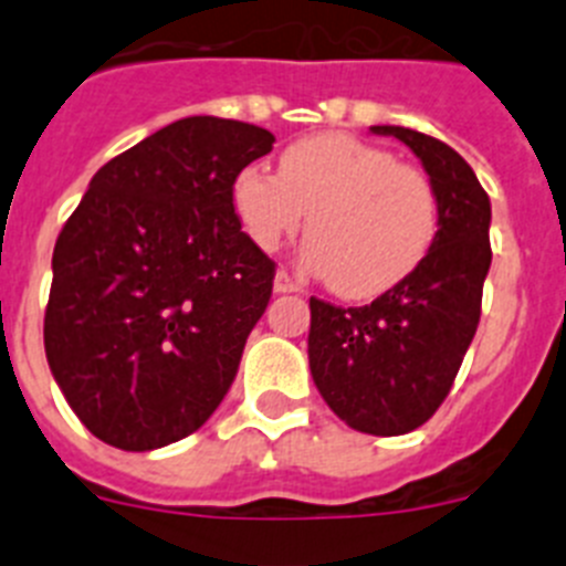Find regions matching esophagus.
<instances>
[{"label":"esophagus","mask_w":566,"mask_h":566,"mask_svg":"<svg viewBox=\"0 0 566 566\" xmlns=\"http://www.w3.org/2000/svg\"><path fill=\"white\" fill-rule=\"evenodd\" d=\"M274 292H277V294L297 292V283H294L292 274H289V272H277V274H274Z\"/></svg>","instance_id":"1"}]
</instances>
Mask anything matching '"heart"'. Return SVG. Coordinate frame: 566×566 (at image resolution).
I'll return each instance as SVG.
<instances>
[{"mask_svg": "<svg viewBox=\"0 0 566 566\" xmlns=\"http://www.w3.org/2000/svg\"><path fill=\"white\" fill-rule=\"evenodd\" d=\"M232 207L263 252L294 238L308 213L303 266L352 300L377 297L417 272L439 227L431 178L345 133L294 142L280 155V175L240 169Z\"/></svg>", "mask_w": 566, "mask_h": 566, "instance_id": "b5f03b06", "label": "heart"}]
</instances>
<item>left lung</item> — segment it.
<instances>
[{"label":"left lung","instance_id":"8db88e82","mask_svg":"<svg viewBox=\"0 0 566 566\" xmlns=\"http://www.w3.org/2000/svg\"><path fill=\"white\" fill-rule=\"evenodd\" d=\"M371 133L394 135L422 161L437 189V238L417 272L368 306L308 300V365L319 397L348 428L399 437L437 413L476 334L493 258L490 198L439 138L388 124Z\"/></svg>","mask_w":566,"mask_h":566}]
</instances>
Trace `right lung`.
I'll use <instances>...</instances> for the list:
<instances>
[{
	"label": "right lung",
	"mask_w": 566,
	"mask_h": 566,
	"mask_svg": "<svg viewBox=\"0 0 566 566\" xmlns=\"http://www.w3.org/2000/svg\"><path fill=\"white\" fill-rule=\"evenodd\" d=\"M272 144L254 124L189 115L104 164L64 223L44 354L102 442L155 451L227 397L274 280L232 184Z\"/></svg>",
	"instance_id": "1"
}]
</instances>
